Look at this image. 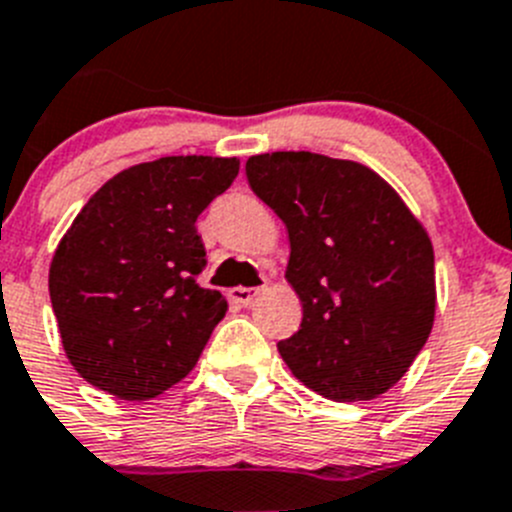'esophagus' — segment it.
I'll return each instance as SVG.
<instances>
[{
	"label": "esophagus",
	"mask_w": 512,
	"mask_h": 512,
	"mask_svg": "<svg viewBox=\"0 0 512 512\" xmlns=\"http://www.w3.org/2000/svg\"><path fill=\"white\" fill-rule=\"evenodd\" d=\"M257 296H260V288H242V285H239V288L229 290V298H232L234 303H239V306H250Z\"/></svg>",
	"instance_id": "esophagus-1"
}]
</instances>
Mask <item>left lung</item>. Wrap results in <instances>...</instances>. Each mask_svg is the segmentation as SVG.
Wrapping results in <instances>:
<instances>
[{"instance_id":"left-lung-1","label":"left lung","mask_w":512,"mask_h":512,"mask_svg":"<svg viewBox=\"0 0 512 512\" xmlns=\"http://www.w3.org/2000/svg\"><path fill=\"white\" fill-rule=\"evenodd\" d=\"M245 170L288 229L285 278L303 321L278 342L285 365L336 403L388 393L434 326V247L423 224L390 183L354 160L265 153Z\"/></svg>"}]
</instances>
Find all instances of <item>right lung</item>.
Segmentation results:
<instances>
[{"label":"right lung","instance_id":"obj_1","mask_svg":"<svg viewBox=\"0 0 512 512\" xmlns=\"http://www.w3.org/2000/svg\"><path fill=\"white\" fill-rule=\"evenodd\" d=\"M237 173V158L170 155L117 173L78 211L48 288L68 362L94 388L150 400L196 367L227 313L196 280V219Z\"/></svg>","mask_w":512,"mask_h":512}]
</instances>
